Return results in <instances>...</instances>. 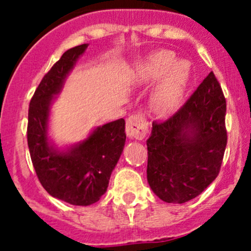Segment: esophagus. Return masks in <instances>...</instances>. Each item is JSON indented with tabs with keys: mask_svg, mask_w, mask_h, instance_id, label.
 I'll use <instances>...</instances> for the list:
<instances>
[{
	"mask_svg": "<svg viewBox=\"0 0 251 251\" xmlns=\"http://www.w3.org/2000/svg\"><path fill=\"white\" fill-rule=\"evenodd\" d=\"M148 132V123L144 114L137 113L131 115L126 121V133L133 140H143Z\"/></svg>",
	"mask_w": 251,
	"mask_h": 251,
	"instance_id": "1",
	"label": "esophagus"
}]
</instances>
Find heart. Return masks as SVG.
<instances>
[{
	"mask_svg": "<svg viewBox=\"0 0 251 251\" xmlns=\"http://www.w3.org/2000/svg\"><path fill=\"white\" fill-rule=\"evenodd\" d=\"M136 78L141 83L159 80L151 96L154 110L171 114L181 104L189 80V65L184 60L175 62L174 53L160 50L149 55L136 67Z\"/></svg>",
	"mask_w": 251,
	"mask_h": 251,
	"instance_id": "heart-1",
	"label": "heart"
}]
</instances>
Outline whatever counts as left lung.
Returning a JSON list of instances; mask_svg holds the SVG:
<instances>
[{
    "label": "left lung",
    "mask_w": 251,
    "mask_h": 251,
    "mask_svg": "<svg viewBox=\"0 0 251 251\" xmlns=\"http://www.w3.org/2000/svg\"><path fill=\"white\" fill-rule=\"evenodd\" d=\"M226 100L214 73L173 116L154 121L147 140V179L166 203L198 197L217 177L227 144Z\"/></svg>",
    "instance_id": "1"
}]
</instances>
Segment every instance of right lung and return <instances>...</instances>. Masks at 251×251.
Returning a JSON list of instances; mask_svg holds the SVG:
<instances>
[{
    "label": "right lung",
    "mask_w": 251,
    "mask_h": 251,
    "mask_svg": "<svg viewBox=\"0 0 251 251\" xmlns=\"http://www.w3.org/2000/svg\"><path fill=\"white\" fill-rule=\"evenodd\" d=\"M87 46L83 44L63 53L35 91L27 116V146L42 187L54 198L81 206L96 203L107 192L126 141L124 119L98 126L68 151H58L48 141L50 103Z\"/></svg>",
    "instance_id": "1"
}]
</instances>
